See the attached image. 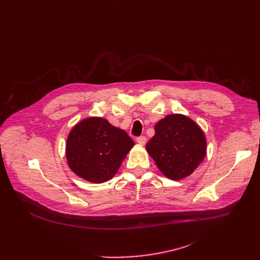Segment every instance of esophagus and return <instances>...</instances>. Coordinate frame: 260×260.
Masks as SVG:
<instances>
[{
	"label": "esophagus",
	"instance_id": "34e87169",
	"mask_svg": "<svg viewBox=\"0 0 260 260\" xmlns=\"http://www.w3.org/2000/svg\"><path fill=\"white\" fill-rule=\"evenodd\" d=\"M146 142H147V139H146L145 137H143V136H141V137H138V138H137V143H138L139 145H141V146L145 145V144H146Z\"/></svg>",
	"mask_w": 260,
	"mask_h": 260
}]
</instances>
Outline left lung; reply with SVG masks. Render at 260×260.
Here are the masks:
<instances>
[{"label": "left lung", "mask_w": 260, "mask_h": 260, "mask_svg": "<svg viewBox=\"0 0 260 260\" xmlns=\"http://www.w3.org/2000/svg\"><path fill=\"white\" fill-rule=\"evenodd\" d=\"M155 135L146 150L159 171L171 180L191 175L207 153L206 136L202 128L183 114H170L154 126Z\"/></svg>", "instance_id": "8db88e82"}]
</instances>
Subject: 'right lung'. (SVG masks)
<instances>
[{"mask_svg":"<svg viewBox=\"0 0 260 260\" xmlns=\"http://www.w3.org/2000/svg\"><path fill=\"white\" fill-rule=\"evenodd\" d=\"M134 145L123 129L92 116L79 121L69 133L66 157L74 174L100 184L116 175Z\"/></svg>","mask_w":260,"mask_h":260,"instance_id":"1","label":"right lung"}]
</instances>
